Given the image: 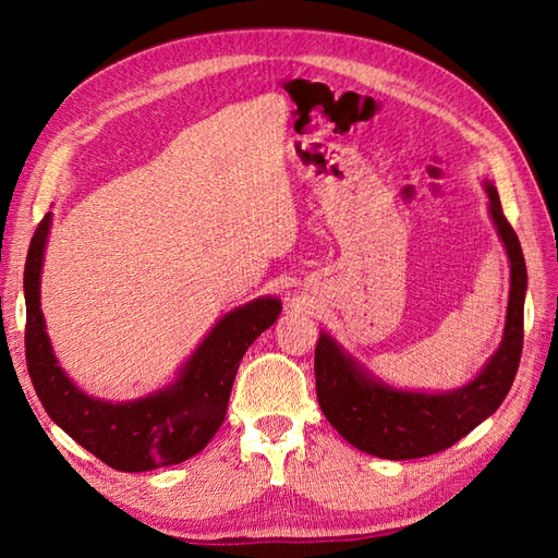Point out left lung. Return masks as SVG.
<instances>
[{
  "label": "left lung",
  "instance_id": "8db88e82",
  "mask_svg": "<svg viewBox=\"0 0 558 558\" xmlns=\"http://www.w3.org/2000/svg\"><path fill=\"white\" fill-rule=\"evenodd\" d=\"M488 214L510 258V300L502 342L482 373L449 393L393 388L363 369L330 335L320 332L314 353L320 412L349 445L388 461H408L449 449L510 393L523 347L526 263L517 232L502 214L494 183H484Z\"/></svg>",
  "mask_w": 558,
  "mask_h": 558
}]
</instances>
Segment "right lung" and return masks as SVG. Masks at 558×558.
<instances>
[{"mask_svg":"<svg viewBox=\"0 0 558 558\" xmlns=\"http://www.w3.org/2000/svg\"><path fill=\"white\" fill-rule=\"evenodd\" d=\"M50 214L29 242L25 260V359L29 379L48 416L99 461L121 472L181 463L199 453L221 428L234 375L246 349L275 324L279 298H258L228 312L209 330L179 377L140 400L107 402L86 396L64 375L41 314V263Z\"/></svg>","mask_w":558,"mask_h":558,"instance_id":"add662e5","label":"right lung"}]
</instances>
